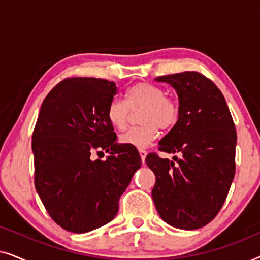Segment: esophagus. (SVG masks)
Segmentation results:
<instances>
[{"instance_id": "obj_1", "label": "esophagus", "mask_w": 260, "mask_h": 260, "mask_svg": "<svg viewBox=\"0 0 260 260\" xmlns=\"http://www.w3.org/2000/svg\"><path fill=\"white\" fill-rule=\"evenodd\" d=\"M140 155H141V158H142V162L144 163V161H145V157H147V151L144 150V149H140Z\"/></svg>"}]
</instances>
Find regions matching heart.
I'll list each match as a JSON object with an SVG mask.
<instances>
[{
    "instance_id": "heart-1",
    "label": "heart",
    "mask_w": 260,
    "mask_h": 260,
    "mask_svg": "<svg viewBox=\"0 0 260 260\" xmlns=\"http://www.w3.org/2000/svg\"><path fill=\"white\" fill-rule=\"evenodd\" d=\"M143 108L141 113V126L127 130L119 137V142L135 148H145L157 138L161 127L168 130L179 118V105L173 98L166 97L161 87L149 83H138L125 93V103L112 99L108 106L106 116L110 124L117 130H125L129 124L130 110Z\"/></svg>"
}]
</instances>
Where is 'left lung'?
I'll list each match as a JSON object with an SVG mask.
<instances>
[{"instance_id": "obj_1", "label": "left lung", "mask_w": 260, "mask_h": 260, "mask_svg": "<svg viewBox=\"0 0 260 260\" xmlns=\"http://www.w3.org/2000/svg\"><path fill=\"white\" fill-rule=\"evenodd\" d=\"M179 98V118L158 142L159 150L182 156L173 161L149 154L151 195L159 216L181 230H198L215 218L236 173L237 133L221 91L198 72L157 77Z\"/></svg>"}]
</instances>
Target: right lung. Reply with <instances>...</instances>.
<instances>
[{"label": "right lung", "instance_id": "add662e5", "mask_svg": "<svg viewBox=\"0 0 260 260\" xmlns=\"http://www.w3.org/2000/svg\"><path fill=\"white\" fill-rule=\"evenodd\" d=\"M116 93L112 81L69 78L42 102L31 141L35 188L51 218L70 232L86 233L111 221L142 165L136 148L117 143L106 116ZM94 148L110 156L92 160Z\"/></svg>", "mask_w": 260, "mask_h": 260}]
</instances>
